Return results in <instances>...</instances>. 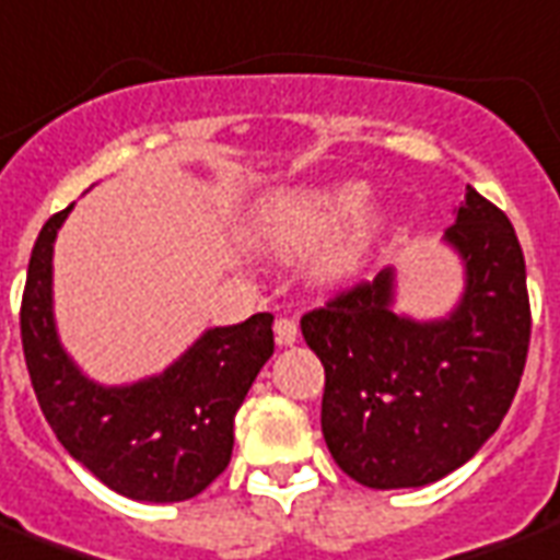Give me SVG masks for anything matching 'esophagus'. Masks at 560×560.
<instances>
[{
	"instance_id": "obj_1",
	"label": "esophagus",
	"mask_w": 560,
	"mask_h": 560,
	"mask_svg": "<svg viewBox=\"0 0 560 560\" xmlns=\"http://www.w3.org/2000/svg\"><path fill=\"white\" fill-rule=\"evenodd\" d=\"M272 328H276V343H279V347H293V343H296L299 326L290 317H279Z\"/></svg>"
}]
</instances>
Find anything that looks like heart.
Wrapping results in <instances>:
<instances>
[{
	"instance_id": "1",
	"label": "heart",
	"mask_w": 560,
	"mask_h": 560,
	"mask_svg": "<svg viewBox=\"0 0 560 560\" xmlns=\"http://www.w3.org/2000/svg\"><path fill=\"white\" fill-rule=\"evenodd\" d=\"M366 187L349 182L335 187H308V190H279L258 199L252 208V234L284 255L317 249L319 243L335 237L340 229L349 232L331 243L319 258L317 276L323 281H343L364 264L382 229L378 213H364Z\"/></svg>"
}]
</instances>
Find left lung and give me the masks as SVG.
<instances>
[{
	"instance_id": "obj_1",
	"label": "left lung",
	"mask_w": 560,
	"mask_h": 560,
	"mask_svg": "<svg viewBox=\"0 0 560 560\" xmlns=\"http://www.w3.org/2000/svg\"><path fill=\"white\" fill-rule=\"evenodd\" d=\"M443 241L464 264L450 317L396 314L390 267L302 317L326 366L323 438L364 488H422L467 464L523 378L532 311L514 225L467 185Z\"/></svg>"
}]
</instances>
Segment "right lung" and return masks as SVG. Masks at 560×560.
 Returning a JSON list of instances; mask_svg holds the SVG:
<instances>
[{
  "mask_svg": "<svg viewBox=\"0 0 560 560\" xmlns=\"http://www.w3.org/2000/svg\"><path fill=\"white\" fill-rule=\"evenodd\" d=\"M52 213L25 276L20 335L46 422L72 458L138 502H185L232 460L234 413L272 355V314L208 328L176 364L135 384L105 387L63 352L52 314V249L67 220Z\"/></svg>",
  "mask_w": 560,
  "mask_h": 560,
  "instance_id": "add662e5",
  "label": "right lung"
}]
</instances>
